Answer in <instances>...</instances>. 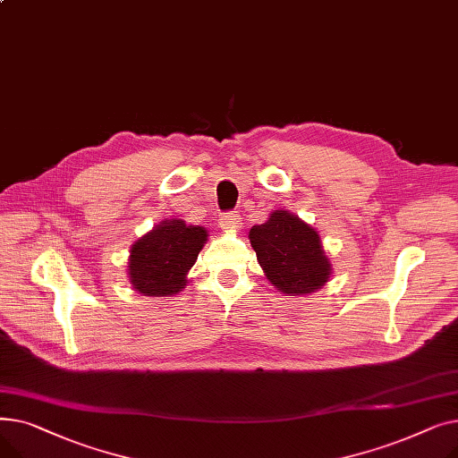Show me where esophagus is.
Returning <instances> with one entry per match:
<instances>
[{"instance_id":"34e87169","label":"esophagus","mask_w":458,"mask_h":458,"mask_svg":"<svg viewBox=\"0 0 458 458\" xmlns=\"http://www.w3.org/2000/svg\"><path fill=\"white\" fill-rule=\"evenodd\" d=\"M219 225L223 230H239L242 228V215L237 211H226L219 216Z\"/></svg>"}]
</instances>
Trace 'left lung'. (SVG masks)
Returning a JSON list of instances; mask_svg holds the SVG:
<instances>
[{
  "label": "left lung",
  "instance_id": "8db88e82",
  "mask_svg": "<svg viewBox=\"0 0 458 458\" xmlns=\"http://www.w3.org/2000/svg\"><path fill=\"white\" fill-rule=\"evenodd\" d=\"M249 239L263 273L282 293L306 295L328 282L332 267L319 233L297 215L276 209L250 228Z\"/></svg>",
  "mask_w": 458,
  "mask_h": 458
}]
</instances>
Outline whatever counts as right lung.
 Returning <instances> with one entry per match:
<instances>
[{"mask_svg":"<svg viewBox=\"0 0 458 458\" xmlns=\"http://www.w3.org/2000/svg\"><path fill=\"white\" fill-rule=\"evenodd\" d=\"M208 242V230L168 219L154 226L133 243L128 275L133 290L148 297H166L182 292L189 269Z\"/></svg>","mask_w":458,"mask_h":458,"instance_id":"obj_1","label":"right lung"}]
</instances>
